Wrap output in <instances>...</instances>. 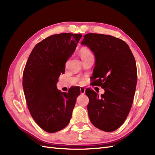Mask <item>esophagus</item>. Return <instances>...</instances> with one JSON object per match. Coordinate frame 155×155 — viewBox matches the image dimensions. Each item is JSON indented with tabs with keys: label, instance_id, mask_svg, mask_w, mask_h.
<instances>
[{
	"label": "esophagus",
	"instance_id": "obj_1",
	"mask_svg": "<svg viewBox=\"0 0 155 155\" xmlns=\"http://www.w3.org/2000/svg\"><path fill=\"white\" fill-rule=\"evenodd\" d=\"M80 89H81V93L82 94H85V93H86V89H85L84 87H81V88H80Z\"/></svg>",
	"mask_w": 155,
	"mask_h": 155
}]
</instances>
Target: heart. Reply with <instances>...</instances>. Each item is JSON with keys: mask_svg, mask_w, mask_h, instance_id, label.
<instances>
[{"mask_svg": "<svg viewBox=\"0 0 155 155\" xmlns=\"http://www.w3.org/2000/svg\"><path fill=\"white\" fill-rule=\"evenodd\" d=\"M80 53H81V56L82 58L93 55L92 53L90 51H89L88 49H87L86 48H82L81 49V52H80Z\"/></svg>", "mask_w": 155, "mask_h": 155, "instance_id": "obj_1", "label": "heart"}]
</instances>
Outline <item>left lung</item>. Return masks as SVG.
I'll list each match as a JSON object with an SVG mask.
<instances>
[{
	"instance_id": "8db88e82",
	"label": "left lung",
	"mask_w": 155,
	"mask_h": 155,
	"mask_svg": "<svg viewBox=\"0 0 155 155\" xmlns=\"http://www.w3.org/2000/svg\"><path fill=\"white\" fill-rule=\"evenodd\" d=\"M84 37L81 44L87 46L95 57L93 84L105 90L100 97L86 89L89 118L99 129L114 131L124 124L131 108L137 82L135 59L121 39L97 33Z\"/></svg>"
}]
</instances>
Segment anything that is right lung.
I'll return each mask as SVG.
<instances>
[{
	"label": "right lung",
	"instance_id": "right-lung-1",
	"mask_svg": "<svg viewBox=\"0 0 155 155\" xmlns=\"http://www.w3.org/2000/svg\"><path fill=\"white\" fill-rule=\"evenodd\" d=\"M81 34L61 33L49 36L34 47L23 73V88L28 107L34 120L43 130L55 133L68 126L72 117L78 86L68 93L57 87Z\"/></svg>",
	"mask_w": 155,
	"mask_h": 155
}]
</instances>
